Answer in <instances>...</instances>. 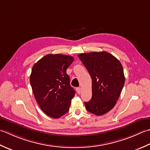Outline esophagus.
Wrapping results in <instances>:
<instances>
[{
	"instance_id": "34e87169",
	"label": "esophagus",
	"mask_w": 150,
	"mask_h": 150,
	"mask_svg": "<svg viewBox=\"0 0 150 150\" xmlns=\"http://www.w3.org/2000/svg\"><path fill=\"white\" fill-rule=\"evenodd\" d=\"M76 90V92H77V93L78 94H80V93H81V88L80 87H77Z\"/></svg>"
}]
</instances>
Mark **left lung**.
<instances>
[{"label":"left lung","mask_w":150,"mask_h":150,"mask_svg":"<svg viewBox=\"0 0 150 150\" xmlns=\"http://www.w3.org/2000/svg\"><path fill=\"white\" fill-rule=\"evenodd\" d=\"M92 78V98L85 102L88 112L103 115L114 108L125 83L123 67L107 52L78 55Z\"/></svg>","instance_id":"1"}]
</instances>
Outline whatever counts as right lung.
I'll return each mask as SVG.
<instances>
[{"label": "right lung", "mask_w": 150, "mask_h": 150, "mask_svg": "<svg viewBox=\"0 0 150 150\" xmlns=\"http://www.w3.org/2000/svg\"><path fill=\"white\" fill-rule=\"evenodd\" d=\"M74 57L48 54L32 67L30 81L35 98L46 115L58 118L69 110L75 91L70 85L67 69Z\"/></svg>", "instance_id": "obj_1"}]
</instances>
